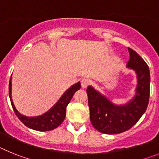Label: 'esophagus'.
I'll list each match as a JSON object with an SVG mask.
<instances>
[{"label": "esophagus", "mask_w": 159, "mask_h": 159, "mask_svg": "<svg viewBox=\"0 0 159 159\" xmlns=\"http://www.w3.org/2000/svg\"><path fill=\"white\" fill-rule=\"evenodd\" d=\"M89 84L90 81L88 80V79H83L82 80H81V87H82L83 88H86Z\"/></svg>", "instance_id": "34e87169"}]
</instances>
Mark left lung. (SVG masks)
I'll return each instance as SVG.
<instances>
[{
  "instance_id": "obj_1",
  "label": "left lung",
  "mask_w": 159,
  "mask_h": 159,
  "mask_svg": "<svg viewBox=\"0 0 159 159\" xmlns=\"http://www.w3.org/2000/svg\"><path fill=\"white\" fill-rule=\"evenodd\" d=\"M130 60L127 67L136 75V88L131 99L123 104H116L93 87L88 86L87 94L90 119L101 133L119 134L131 128L147 110L150 96L151 75L147 63L136 52L128 48Z\"/></svg>"
}]
</instances>
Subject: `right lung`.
<instances>
[{"label":"right lung","instance_id":"1","mask_svg":"<svg viewBox=\"0 0 159 159\" xmlns=\"http://www.w3.org/2000/svg\"><path fill=\"white\" fill-rule=\"evenodd\" d=\"M80 82L73 84L64 92L52 107L45 113L38 116H25L20 113L16 108L12 98V75L9 81V98L14 112L16 113L18 119L29 128L38 131H48L54 130L59 127L64 121L66 116V108L71 101L73 95L80 89Z\"/></svg>","mask_w":159,"mask_h":159}]
</instances>
